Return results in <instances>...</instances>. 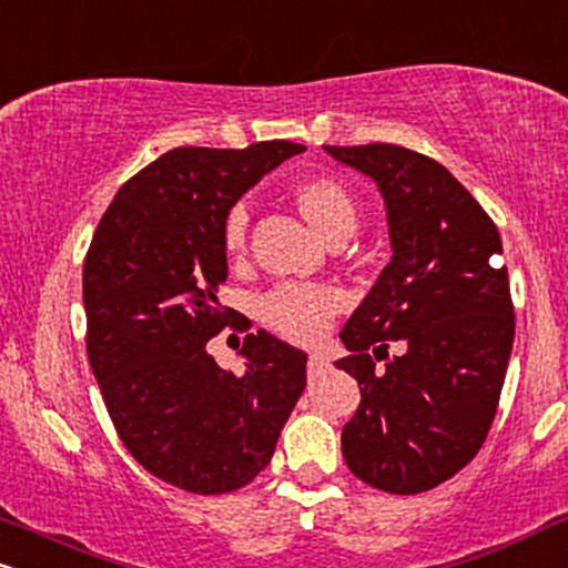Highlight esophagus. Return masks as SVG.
Returning <instances> with one entry per match:
<instances>
[{
	"instance_id": "34e87169",
	"label": "esophagus",
	"mask_w": 568,
	"mask_h": 568,
	"mask_svg": "<svg viewBox=\"0 0 568 568\" xmlns=\"http://www.w3.org/2000/svg\"><path fill=\"white\" fill-rule=\"evenodd\" d=\"M306 367H310V375H320V373H325L327 367H331V362H327L325 354L314 352V354H310V362H306Z\"/></svg>"
}]
</instances>
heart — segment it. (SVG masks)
Listing matches in <instances>:
<instances>
[{
    "instance_id": "b5f03b06",
    "label": "heart",
    "mask_w": 568,
    "mask_h": 568,
    "mask_svg": "<svg viewBox=\"0 0 568 568\" xmlns=\"http://www.w3.org/2000/svg\"><path fill=\"white\" fill-rule=\"evenodd\" d=\"M298 209L310 219V224L320 235L333 237L338 232H354L357 224V209L354 201L333 180H312L298 187L296 193ZM245 227H248V206L237 203L232 206L224 222V245L230 251H241L245 243ZM346 306L344 291L323 283H302V280H288L258 298V317L264 320L272 331L283 333L293 341H317L331 327L333 317Z\"/></svg>"
}]
</instances>
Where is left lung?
<instances>
[{
    "label": "left lung",
    "mask_w": 568,
    "mask_h": 568,
    "mask_svg": "<svg viewBox=\"0 0 568 568\" xmlns=\"http://www.w3.org/2000/svg\"><path fill=\"white\" fill-rule=\"evenodd\" d=\"M325 150L375 182L392 241V262L341 331L349 357L336 367L362 392L341 449L357 479L418 495L468 466L495 420L516 331L500 232L428 155L384 142Z\"/></svg>",
    "instance_id": "obj_1"
}]
</instances>
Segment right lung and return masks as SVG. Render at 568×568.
<instances>
[{"mask_svg":"<svg viewBox=\"0 0 568 568\" xmlns=\"http://www.w3.org/2000/svg\"><path fill=\"white\" fill-rule=\"evenodd\" d=\"M304 150H169L115 193L89 245V365L124 447L172 487L222 495L254 481L306 386V354L266 331L245 336L241 378L206 352L245 325L219 304L230 209Z\"/></svg>","mask_w":568,"mask_h":568,"instance_id":"obj_1","label":"right lung"}]
</instances>
